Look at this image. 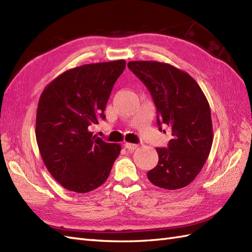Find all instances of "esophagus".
Wrapping results in <instances>:
<instances>
[{"label": "esophagus", "instance_id": "34e87169", "mask_svg": "<svg viewBox=\"0 0 252 252\" xmlns=\"http://www.w3.org/2000/svg\"><path fill=\"white\" fill-rule=\"evenodd\" d=\"M125 147H126V149H127V150H135V149H137V148H138V145L131 144V143H126Z\"/></svg>", "mask_w": 252, "mask_h": 252}]
</instances>
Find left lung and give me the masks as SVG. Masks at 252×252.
Listing matches in <instances>:
<instances>
[{
	"label": "left lung",
	"instance_id": "8db88e82",
	"mask_svg": "<svg viewBox=\"0 0 252 252\" xmlns=\"http://www.w3.org/2000/svg\"><path fill=\"white\" fill-rule=\"evenodd\" d=\"M127 67L149 89L157 106L158 130L168 127L167 148H157L158 163L147 172L160 189H179L191 183L208 158L213 143L211 109L202 89L185 71L169 63L138 61Z\"/></svg>",
	"mask_w": 252,
	"mask_h": 252
}]
</instances>
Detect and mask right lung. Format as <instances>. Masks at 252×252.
Wrapping results in <instances>:
<instances>
[{"label":"right lung","instance_id":"add662e5","mask_svg":"<svg viewBox=\"0 0 252 252\" xmlns=\"http://www.w3.org/2000/svg\"><path fill=\"white\" fill-rule=\"evenodd\" d=\"M126 61L69 69L43 89L36 140L44 165L63 188L88 192L106 181L121 146L105 143L89 127L105 119V106Z\"/></svg>","mask_w":252,"mask_h":252}]
</instances>
